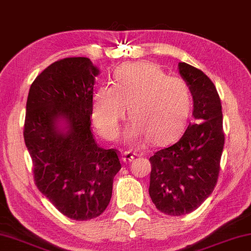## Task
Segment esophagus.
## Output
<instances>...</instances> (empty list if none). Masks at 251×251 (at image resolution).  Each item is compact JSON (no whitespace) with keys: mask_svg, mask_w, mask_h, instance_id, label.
Listing matches in <instances>:
<instances>
[{"mask_svg":"<svg viewBox=\"0 0 251 251\" xmlns=\"http://www.w3.org/2000/svg\"><path fill=\"white\" fill-rule=\"evenodd\" d=\"M134 158H135V153L126 151V152H124V155L122 157V160L124 163H125V164H127V163H131Z\"/></svg>","mask_w":251,"mask_h":251,"instance_id":"obj_1","label":"esophagus"}]
</instances>
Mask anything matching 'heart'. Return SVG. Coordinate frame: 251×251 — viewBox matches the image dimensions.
<instances>
[{
  "mask_svg": "<svg viewBox=\"0 0 251 251\" xmlns=\"http://www.w3.org/2000/svg\"><path fill=\"white\" fill-rule=\"evenodd\" d=\"M192 103V91L182 78L166 75L151 62L125 63L115 71L113 85L96 89L92 117L100 133L115 140L128 108V145L142 146L147 139L166 145L185 127Z\"/></svg>",
  "mask_w": 251,
  "mask_h": 251,
  "instance_id": "obj_1",
  "label": "heart"
}]
</instances>
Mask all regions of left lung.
I'll return each instance as SVG.
<instances>
[{
    "mask_svg": "<svg viewBox=\"0 0 251 251\" xmlns=\"http://www.w3.org/2000/svg\"><path fill=\"white\" fill-rule=\"evenodd\" d=\"M178 69L192 91L195 120L178 142L149 158V195L156 208L169 216L187 215L211 195L225 142L222 103L213 82L187 63H179Z\"/></svg>",
    "mask_w": 251,
    "mask_h": 251,
    "instance_id": "left-lung-1",
    "label": "left lung"
}]
</instances>
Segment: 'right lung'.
<instances>
[{
    "label": "right lung",
    "instance_id": "add662e5",
    "mask_svg": "<svg viewBox=\"0 0 251 251\" xmlns=\"http://www.w3.org/2000/svg\"><path fill=\"white\" fill-rule=\"evenodd\" d=\"M100 70L87 57L64 58L36 76L28 92L25 145L40 192L75 220L99 217L122 169L117 150L92 132L93 92Z\"/></svg>",
    "mask_w": 251,
    "mask_h": 251
}]
</instances>
